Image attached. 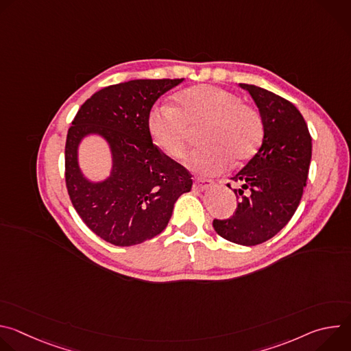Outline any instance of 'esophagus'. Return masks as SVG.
Here are the masks:
<instances>
[{
  "label": "esophagus",
  "mask_w": 351,
  "mask_h": 351,
  "mask_svg": "<svg viewBox=\"0 0 351 351\" xmlns=\"http://www.w3.org/2000/svg\"><path fill=\"white\" fill-rule=\"evenodd\" d=\"M214 187V182L213 180H207V179H199L195 178L194 179V189L198 191H206Z\"/></svg>",
  "instance_id": "34e87169"
}]
</instances>
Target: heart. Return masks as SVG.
<instances>
[{
  "mask_svg": "<svg viewBox=\"0 0 351 351\" xmlns=\"http://www.w3.org/2000/svg\"><path fill=\"white\" fill-rule=\"evenodd\" d=\"M207 125L204 147L195 149L189 167L204 175H218L232 160L252 158L263 140V122L256 110L240 104L236 94L217 86H194L175 95V107L157 106L147 117L148 133L162 152L173 158L186 153L190 128Z\"/></svg>",
  "mask_w": 351,
  "mask_h": 351,
  "instance_id": "obj_1",
  "label": "heart"
}]
</instances>
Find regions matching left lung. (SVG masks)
<instances>
[{
  "mask_svg": "<svg viewBox=\"0 0 351 351\" xmlns=\"http://www.w3.org/2000/svg\"><path fill=\"white\" fill-rule=\"evenodd\" d=\"M239 86L256 103L264 136L257 154L232 178L237 184L236 213L213 225L232 243L256 245L274 237L294 215L308 178L313 144L303 115L290 101L254 84Z\"/></svg>",
  "mask_w": 351,
  "mask_h": 351,
  "instance_id": "obj_1",
  "label": "left lung"
}]
</instances>
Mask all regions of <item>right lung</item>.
Wrapping results in <instances>:
<instances>
[{
    "label": "right lung",
    "mask_w": 351,
    "mask_h": 351,
    "mask_svg": "<svg viewBox=\"0 0 351 351\" xmlns=\"http://www.w3.org/2000/svg\"><path fill=\"white\" fill-rule=\"evenodd\" d=\"M184 79H137L93 94L77 111L65 145V179L83 222L115 245H134L160 234L178 198L191 190L189 172L164 156L148 133L147 117L157 99ZM106 141L108 177L95 181L80 168L78 148L87 136Z\"/></svg>",
    "instance_id": "1"
}]
</instances>
